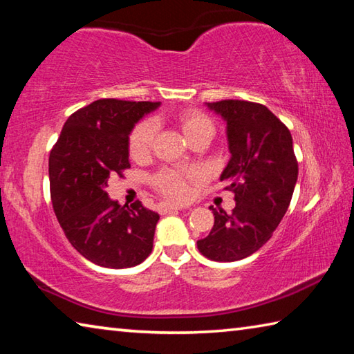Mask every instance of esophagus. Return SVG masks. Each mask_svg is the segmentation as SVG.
Returning a JSON list of instances; mask_svg holds the SVG:
<instances>
[{"mask_svg": "<svg viewBox=\"0 0 354 354\" xmlns=\"http://www.w3.org/2000/svg\"><path fill=\"white\" fill-rule=\"evenodd\" d=\"M181 209H183V206L170 205V203H160V205H159V212H160V214H169V212L181 211Z\"/></svg>", "mask_w": 354, "mask_h": 354, "instance_id": "obj_1", "label": "esophagus"}]
</instances>
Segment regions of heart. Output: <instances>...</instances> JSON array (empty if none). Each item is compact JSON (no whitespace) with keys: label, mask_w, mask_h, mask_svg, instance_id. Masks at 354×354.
<instances>
[{"label":"heart","mask_w":354,"mask_h":354,"mask_svg":"<svg viewBox=\"0 0 354 354\" xmlns=\"http://www.w3.org/2000/svg\"><path fill=\"white\" fill-rule=\"evenodd\" d=\"M176 122L189 140L195 139L196 136L203 133H214V124L211 120L198 111H181L176 115ZM154 136L156 124L151 120H143V122L137 123L134 129L131 131L128 140L131 158L136 160L147 158L149 151H151ZM198 179L200 173L196 170L164 169L153 176V184L167 198L183 201L189 198L192 184H195Z\"/></svg>","instance_id":"obj_1"}]
</instances>
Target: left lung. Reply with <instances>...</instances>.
I'll return each instance as SVG.
<instances>
[{"label":"left lung","instance_id":"8db88e82","mask_svg":"<svg viewBox=\"0 0 354 354\" xmlns=\"http://www.w3.org/2000/svg\"><path fill=\"white\" fill-rule=\"evenodd\" d=\"M226 122L231 159L220 181L234 194L231 214L214 209V226L196 242L207 259L234 262L266 245L290 205L298 178L290 131L263 104L243 100L207 103Z\"/></svg>","mask_w":354,"mask_h":354}]
</instances>
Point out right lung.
Instances as JSON below:
<instances>
[{"label": "right lung", "instance_id": "1", "mask_svg": "<svg viewBox=\"0 0 354 354\" xmlns=\"http://www.w3.org/2000/svg\"><path fill=\"white\" fill-rule=\"evenodd\" d=\"M153 101L103 98L71 113L50 153L51 203L77 253L100 267L139 266L153 250L159 214L137 200L122 206L107 196L112 175L129 169L134 124L154 111Z\"/></svg>", "mask_w": 354, "mask_h": 354}]
</instances>
